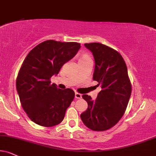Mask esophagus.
Returning a JSON list of instances; mask_svg holds the SVG:
<instances>
[{
    "label": "esophagus",
    "mask_w": 156,
    "mask_h": 156,
    "mask_svg": "<svg viewBox=\"0 0 156 156\" xmlns=\"http://www.w3.org/2000/svg\"><path fill=\"white\" fill-rule=\"evenodd\" d=\"M75 98H76V99H81L82 98V95L80 93H75Z\"/></svg>",
    "instance_id": "1"
}]
</instances>
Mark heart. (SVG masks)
Instances as JSON below:
<instances>
[{
  "instance_id": "b5f03b06",
  "label": "heart",
  "mask_w": 156,
  "mask_h": 156,
  "mask_svg": "<svg viewBox=\"0 0 156 156\" xmlns=\"http://www.w3.org/2000/svg\"><path fill=\"white\" fill-rule=\"evenodd\" d=\"M90 57L89 55L87 54H83L81 55V57H80V60H85V59H90Z\"/></svg>"
}]
</instances>
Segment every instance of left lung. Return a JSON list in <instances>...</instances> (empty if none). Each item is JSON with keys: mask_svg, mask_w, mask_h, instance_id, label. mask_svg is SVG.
Returning a JSON list of instances; mask_svg holds the SVG:
<instances>
[{"mask_svg": "<svg viewBox=\"0 0 156 156\" xmlns=\"http://www.w3.org/2000/svg\"><path fill=\"white\" fill-rule=\"evenodd\" d=\"M93 53L95 66L93 80L102 90L95 101L83 95L88 107L80 115L87 127L103 132L116 125L124 114L132 93L127 67L122 55L112 48L99 43H85Z\"/></svg>", "mask_w": 156, "mask_h": 156, "instance_id": "left-lung-1", "label": "left lung"}]
</instances>
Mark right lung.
Segmentation results:
<instances>
[{"label": "right lung", "mask_w": 156, "mask_h": 156, "mask_svg": "<svg viewBox=\"0 0 156 156\" xmlns=\"http://www.w3.org/2000/svg\"><path fill=\"white\" fill-rule=\"evenodd\" d=\"M80 48L75 42L49 40L35 46L25 58L17 75L16 90L22 107L35 124L50 127L64 119L75 93L70 88H58L51 78Z\"/></svg>", "instance_id": "add662e5"}]
</instances>
